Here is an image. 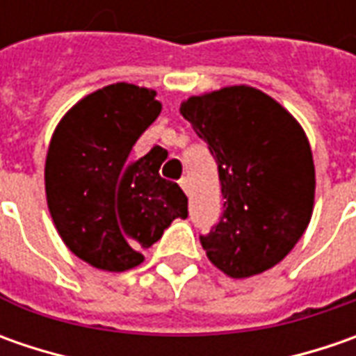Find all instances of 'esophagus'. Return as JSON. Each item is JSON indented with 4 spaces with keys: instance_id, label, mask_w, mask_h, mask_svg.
<instances>
[{
    "instance_id": "obj_1",
    "label": "esophagus",
    "mask_w": 356,
    "mask_h": 356,
    "mask_svg": "<svg viewBox=\"0 0 356 356\" xmlns=\"http://www.w3.org/2000/svg\"><path fill=\"white\" fill-rule=\"evenodd\" d=\"M180 186H182V190H184L186 194H190V180H188L186 176L180 180Z\"/></svg>"
}]
</instances>
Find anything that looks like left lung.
Instances as JSON below:
<instances>
[{"instance_id": "left-lung-1", "label": "left lung", "mask_w": 356, "mask_h": 356, "mask_svg": "<svg viewBox=\"0 0 356 356\" xmlns=\"http://www.w3.org/2000/svg\"><path fill=\"white\" fill-rule=\"evenodd\" d=\"M180 113L208 143L222 184L224 213L200 236L208 259L234 280L277 266L305 234L315 204L305 130L248 85L190 97Z\"/></svg>"}]
</instances>
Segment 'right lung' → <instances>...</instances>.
<instances>
[{"mask_svg":"<svg viewBox=\"0 0 356 356\" xmlns=\"http://www.w3.org/2000/svg\"><path fill=\"white\" fill-rule=\"evenodd\" d=\"M156 90L115 83L67 111L45 160L49 213L65 245L103 271L140 266V252L188 218L180 186L160 176L162 160L132 162L130 150L160 115Z\"/></svg>","mask_w":356,"mask_h":356,"instance_id":"add662e5","label":"right lung"}]
</instances>
